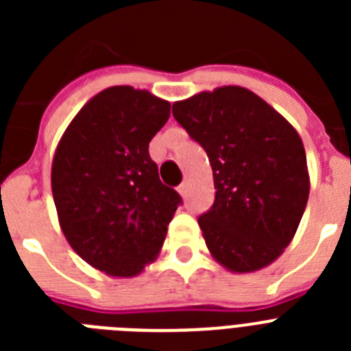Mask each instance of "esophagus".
<instances>
[{
  "label": "esophagus",
  "instance_id": "obj_1",
  "mask_svg": "<svg viewBox=\"0 0 351 351\" xmlns=\"http://www.w3.org/2000/svg\"><path fill=\"white\" fill-rule=\"evenodd\" d=\"M178 191H179V195H181V197H184V195L188 193V182H182V184L178 188Z\"/></svg>",
  "mask_w": 351,
  "mask_h": 351
}]
</instances>
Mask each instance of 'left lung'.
<instances>
[{"label": "left lung", "mask_w": 351, "mask_h": 351, "mask_svg": "<svg viewBox=\"0 0 351 351\" xmlns=\"http://www.w3.org/2000/svg\"><path fill=\"white\" fill-rule=\"evenodd\" d=\"M172 114L206 149L216 197L198 225L219 265L246 274L291 243L309 197L302 138L276 108L241 86L176 101Z\"/></svg>", "instance_id": "left-lung-1"}]
</instances>
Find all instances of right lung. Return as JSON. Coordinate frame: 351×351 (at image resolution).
<instances>
[{"label":"right lung","instance_id":"obj_1","mask_svg":"<svg viewBox=\"0 0 351 351\" xmlns=\"http://www.w3.org/2000/svg\"><path fill=\"white\" fill-rule=\"evenodd\" d=\"M169 117V101L147 89L112 86L80 108L56 147L61 230L84 262L112 278H133L158 258L181 204L149 156Z\"/></svg>","mask_w":351,"mask_h":351}]
</instances>
